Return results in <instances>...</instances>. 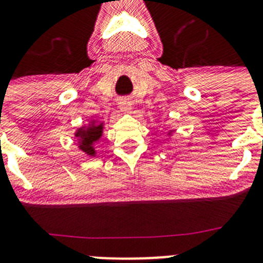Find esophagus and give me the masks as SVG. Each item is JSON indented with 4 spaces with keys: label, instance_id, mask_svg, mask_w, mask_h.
Listing matches in <instances>:
<instances>
[{
    "label": "esophagus",
    "instance_id": "34e87169",
    "mask_svg": "<svg viewBox=\"0 0 263 263\" xmlns=\"http://www.w3.org/2000/svg\"><path fill=\"white\" fill-rule=\"evenodd\" d=\"M119 109H121L122 112H124V113L131 112V109H132L131 102H129V100H127V99L121 100V102H119Z\"/></svg>",
    "mask_w": 263,
    "mask_h": 263
}]
</instances>
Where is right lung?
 Instances as JSON below:
<instances>
[{
	"label": "right lung",
	"instance_id": "add662e5",
	"mask_svg": "<svg viewBox=\"0 0 263 263\" xmlns=\"http://www.w3.org/2000/svg\"><path fill=\"white\" fill-rule=\"evenodd\" d=\"M103 124H91L87 128H80L76 136L80 137V148L89 155H95V150L92 148V144L102 136Z\"/></svg>",
	"mask_w": 263,
	"mask_h": 263
}]
</instances>
